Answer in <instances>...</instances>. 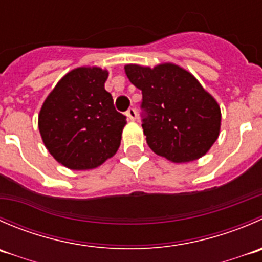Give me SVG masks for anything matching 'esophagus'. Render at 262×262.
<instances>
[{"instance_id":"1","label":"esophagus","mask_w":262,"mask_h":262,"mask_svg":"<svg viewBox=\"0 0 262 262\" xmlns=\"http://www.w3.org/2000/svg\"><path fill=\"white\" fill-rule=\"evenodd\" d=\"M126 116H128L129 120L134 121L137 119V111L134 110V108H129V110L126 111Z\"/></svg>"}]
</instances>
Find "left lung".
<instances>
[{"label": "left lung", "mask_w": 262, "mask_h": 262, "mask_svg": "<svg viewBox=\"0 0 262 262\" xmlns=\"http://www.w3.org/2000/svg\"><path fill=\"white\" fill-rule=\"evenodd\" d=\"M124 70L142 91L147 114L142 128L155 154L182 164L209 152L219 137L222 111L199 80L171 62L155 68L128 63Z\"/></svg>", "instance_id": "left-lung-1"}]
</instances>
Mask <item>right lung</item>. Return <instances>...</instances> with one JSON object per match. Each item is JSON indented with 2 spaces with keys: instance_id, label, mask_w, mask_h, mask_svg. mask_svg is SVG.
Returning <instances> with one entry per match:
<instances>
[{
  "instance_id": "right-lung-1",
  "label": "right lung",
  "mask_w": 262,
  "mask_h": 262,
  "mask_svg": "<svg viewBox=\"0 0 262 262\" xmlns=\"http://www.w3.org/2000/svg\"><path fill=\"white\" fill-rule=\"evenodd\" d=\"M107 77V70L97 67L73 69L40 107L38 128L43 143L68 169H96L120 147L126 120L105 90Z\"/></svg>"
}]
</instances>
